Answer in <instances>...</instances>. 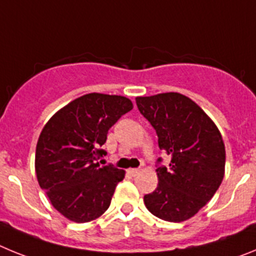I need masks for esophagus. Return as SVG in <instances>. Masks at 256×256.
<instances>
[{
  "mask_svg": "<svg viewBox=\"0 0 256 256\" xmlns=\"http://www.w3.org/2000/svg\"><path fill=\"white\" fill-rule=\"evenodd\" d=\"M140 169H130V170H128V173L130 174V176H133V177H134V176H137V174H140Z\"/></svg>",
  "mask_w": 256,
  "mask_h": 256,
  "instance_id": "34e87169",
  "label": "esophagus"
}]
</instances>
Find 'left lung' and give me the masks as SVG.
Returning a JSON list of instances; mask_svg holds the SVG:
<instances>
[{"instance_id":"obj_1","label":"left lung","mask_w":256,"mask_h":256,"mask_svg":"<svg viewBox=\"0 0 256 256\" xmlns=\"http://www.w3.org/2000/svg\"><path fill=\"white\" fill-rule=\"evenodd\" d=\"M138 110L155 128L169 168L156 169L158 187L144 195L148 212L180 223L198 214L224 177L226 148L218 126L190 97L178 92L136 97Z\"/></svg>"}]
</instances>
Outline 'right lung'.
I'll return each mask as SVG.
<instances>
[{"instance_id":"add662e5","label":"right lung","mask_w":256,"mask_h":256,"mask_svg":"<svg viewBox=\"0 0 256 256\" xmlns=\"http://www.w3.org/2000/svg\"><path fill=\"white\" fill-rule=\"evenodd\" d=\"M133 108L118 94H87L50 118L36 148V174L40 188L61 216L87 223L108 210L126 172L100 165L108 130Z\"/></svg>"}]
</instances>
